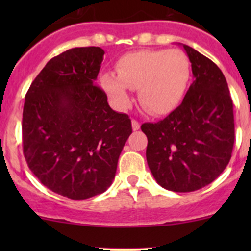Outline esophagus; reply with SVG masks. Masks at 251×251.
I'll return each mask as SVG.
<instances>
[{
  "label": "esophagus",
  "mask_w": 251,
  "mask_h": 251,
  "mask_svg": "<svg viewBox=\"0 0 251 251\" xmlns=\"http://www.w3.org/2000/svg\"><path fill=\"white\" fill-rule=\"evenodd\" d=\"M131 124H132V130H133V131H137V130H140L141 125H140V123H138V121H136V120H132V121H131Z\"/></svg>",
  "instance_id": "1"
}]
</instances>
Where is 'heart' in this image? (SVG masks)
<instances>
[{
  "mask_svg": "<svg viewBox=\"0 0 251 251\" xmlns=\"http://www.w3.org/2000/svg\"><path fill=\"white\" fill-rule=\"evenodd\" d=\"M116 73L100 76V85L116 105L127 107L130 88H138L144 109L164 115L181 104L191 78V62L179 50H143L123 55Z\"/></svg>",
  "mask_w": 251,
  "mask_h": 251,
  "instance_id": "1",
  "label": "heart"
}]
</instances>
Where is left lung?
Segmentation results:
<instances>
[{
  "mask_svg": "<svg viewBox=\"0 0 251 251\" xmlns=\"http://www.w3.org/2000/svg\"><path fill=\"white\" fill-rule=\"evenodd\" d=\"M193 82L181 105L159 123L141 126L148 138L149 170L163 188L198 191L221 175L234 143L233 103L225 75L212 60L182 45Z\"/></svg>",
  "mask_w": 251,
  "mask_h": 251,
  "instance_id": "obj_1",
  "label": "left lung"
}]
</instances>
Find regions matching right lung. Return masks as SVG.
<instances>
[{
  "label": "right lung",
  "mask_w": 251,
  "mask_h": 251,
  "mask_svg": "<svg viewBox=\"0 0 251 251\" xmlns=\"http://www.w3.org/2000/svg\"><path fill=\"white\" fill-rule=\"evenodd\" d=\"M104 50L75 47L52 58L32 81L23 110V148L44 186L70 199L107 191L132 133L97 80Z\"/></svg>",
  "instance_id": "add662e5"
}]
</instances>
